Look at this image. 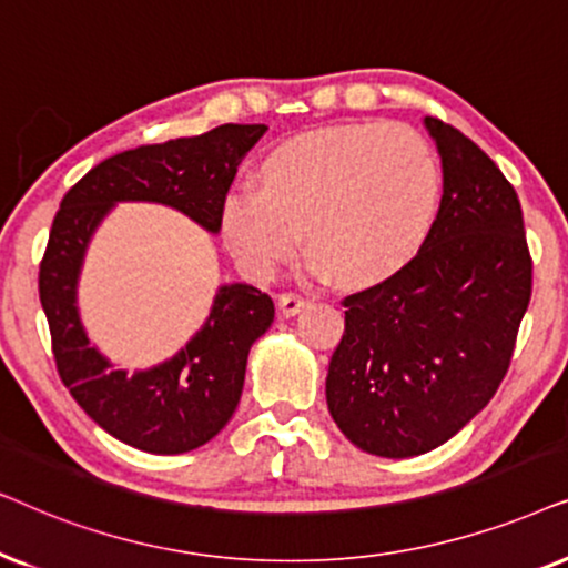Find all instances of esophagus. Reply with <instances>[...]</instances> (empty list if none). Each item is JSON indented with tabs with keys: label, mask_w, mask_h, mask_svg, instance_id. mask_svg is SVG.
<instances>
[{
	"label": "esophagus",
	"mask_w": 568,
	"mask_h": 568,
	"mask_svg": "<svg viewBox=\"0 0 568 568\" xmlns=\"http://www.w3.org/2000/svg\"><path fill=\"white\" fill-rule=\"evenodd\" d=\"M277 306H280V312H283V316H293L306 306V298L298 296V293H280Z\"/></svg>",
	"instance_id": "obj_1"
}]
</instances>
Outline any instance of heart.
Listing matches in <instances>:
<instances>
[{"label": "heart", "mask_w": 568, "mask_h": 568, "mask_svg": "<svg viewBox=\"0 0 568 568\" xmlns=\"http://www.w3.org/2000/svg\"><path fill=\"white\" fill-rule=\"evenodd\" d=\"M442 169L418 132L368 121L327 126L277 145L262 186L223 200V236L248 275L267 280L298 246L314 275L351 291L403 272L434 229Z\"/></svg>", "instance_id": "heart-1"}]
</instances>
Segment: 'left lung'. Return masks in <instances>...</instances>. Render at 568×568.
Listing matches in <instances>:
<instances>
[{
  "label": "left lung",
  "instance_id": "left-lung-1",
  "mask_svg": "<svg viewBox=\"0 0 568 568\" xmlns=\"http://www.w3.org/2000/svg\"><path fill=\"white\" fill-rule=\"evenodd\" d=\"M444 194L420 254L343 298L327 407L355 447L415 457L465 428L509 368L532 296L519 196L470 138L426 116Z\"/></svg>",
  "mask_w": 568,
  "mask_h": 568
}]
</instances>
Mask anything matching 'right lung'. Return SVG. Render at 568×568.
<instances>
[{"label":"right lung","instance_id":"obj_1","mask_svg":"<svg viewBox=\"0 0 568 568\" xmlns=\"http://www.w3.org/2000/svg\"><path fill=\"white\" fill-rule=\"evenodd\" d=\"M264 132V124H223L200 138L105 158L64 194L51 223L38 293L57 372L82 410L134 449L181 455L221 434L241 399L248 351L270 329L275 304L252 285H223L205 327L186 347L126 376L90 347L80 324L78 277L90 236L116 202H161L217 233L239 163Z\"/></svg>","mask_w":568,"mask_h":568}]
</instances>
